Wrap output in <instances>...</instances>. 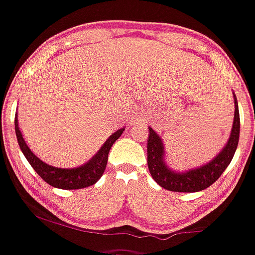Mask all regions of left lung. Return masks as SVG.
I'll use <instances>...</instances> for the list:
<instances>
[{
  "label": "left lung",
  "instance_id": "1",
  "mask_svg": "<svg viewBox=\"0 0 255 255\" xmlns=\"http://www.w3.org/2000/svg\"><path fill=\"white\" fill-rule=\"evenodd\" d=\"M235 99V118L232 130L227 143L222 150L207 164L185 171L171 169L165 160V148L158 133L149 127L148 138V168L150 175L165 190L176 192H197L207 189L216 180L222 175L223 171L230 165L236 153L239 140V111L236 94Z\"/></svg>",
  "mask_w": 255,
  "mask_h": 255
}]
</instances>
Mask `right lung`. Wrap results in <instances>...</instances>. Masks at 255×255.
<instances>
[{
    "mask_svg": "<svg viewBox=\"0 0 255 255\" xmlns=\"http://www.w3.org/2000/svg\"><path fill=\"white\" fill-rule=\"evenodd\" d=\"M14 129H16L17 140L18 144H19L20 150L24 154L28 163L37 171L38 175L42 177L45 182H48L49 185H51L54 187H58V189L78 190L91 186V185L96 184L99 181L100 177L105 173V169H106L110 149H111L113 143L121 137L125 128H121L117 132L110 135V138L104 143L101 149L87 163L82 164V165L78 166V168L71 169L56 168V166L49 165V164L40 160L30 150L29 146L25 143V140L23 139L22 132H20L19 127H18L17 115L16 118H14Z\"/></svg>",
    "mask_w": 255,
    "mask_h": 255,
    "instance_id": "add662e5",
    "label": "right lung"
}]
</instances>
